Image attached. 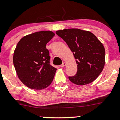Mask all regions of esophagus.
<instances>
[{
    "instance_id": "34e87169",
    "label": "esophagus",
    "mask_w": 120,
    "mask_h": 120,
    "mask_svg": "<svg viewBox=\"0 0 120 120\" xmlns=\"http://www.w3.org/2000/svg\"><path fill=\"white\" fill-rule=\"evenodd\" d=\"M66 63L65 62H63L62 63V64L61 65H60V67H64V66H66Z\"/></svg>"
}]
</instances>
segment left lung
<instances>
[{
  "label": "left lung",
  "mask_w": 120,
  "mask_h": 120,
  "mask_svg": "<svg viewBox=\"0 0 120 120\" xmlns=\"http://www.w3.org/2000/svg\"><path fill=\"white\" fill-rule=\"evenodd\" d=\"M56 34L63 39L73 53L77 64V74L69 77L77 85H85L95 81L105 64V49L92 32L77 28L59 30Z\"/></svg>",
  "instance_id": "1"
}]
</instances>
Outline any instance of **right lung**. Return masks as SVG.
Wrapping results in <instances>:
<instances>
[{"mask_svg":"<svg viewBox=\"0 0 120 120\" xmlns=\"http://www.w3.org/2000/svg\"><path fill=\"white\" fill-rule=\"evenodd\" d=\"M55 35L51 31L27 35L20 39L13 54V64L18 77L32 89L46 88L53 81L57 69L50 64L47 43Z\"/></svg>","mask_w":120,"mask_h":120,"instance_id":"right-lung-1","label":"right lung"}]
</instances>
